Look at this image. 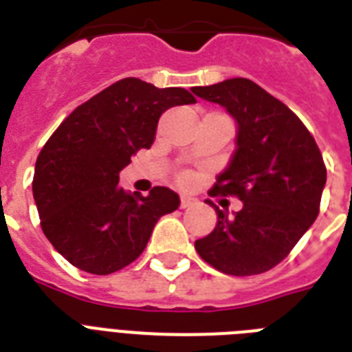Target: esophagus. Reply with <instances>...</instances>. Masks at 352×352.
Segmentation results:
<instances>
[{"label": "esophagus", "mask_w": 352, "mask_h": 352, "mask_svg": "<svg viewBox=\"0 0 352 352\" xmlns=\"http://www.w3.org/2000/svg\"><path fill=\"white\" fill-rule=\"evenodd\" d=\"M195 203H197V199L188 197V195H182L181 197V208H190V206H193Z\"/></svg>", "instance_id": "esophagus-1"}]
</instances>
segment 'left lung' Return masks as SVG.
<instances>
[{"label": "left lung", "instance_id": "1", "mask_svg": "<svg viewBox=\"0 0 352 352\" xmlns=\"http://www.w3.org/2000/svg\"><path fill=\"white\" fill-rule=\"evenodd\" d=\"M193 95L219 104L235 120V149L212 193L237 195L239 212L219 210L217 225L195 241L221 272L254 276L276 267L316 221L327 170L303 122L248 78H230Z\"/></svg>", "mask_w": 352, "mask_h": 352}]
</instances>
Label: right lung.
Returning <instances> with one entry per match:
<instances>
[{"label":"right lung","instance_id":"add662e5","mask_svg":"<svg viewBox=\"0 0 352 352\" xmlns=\"http://www.w3.org/2000/svg\"><path fill=\"white\" fill-rule=\"evenodd\" d=\"M195 104L182 87L159 89L138 78L117 84L78 106L38 155L32 195L41 230L71 265L96 276L127 267L148 245L157 221L179 208L173 190L144 197L118 186V173L153 144L160 115Z\"/></svg>","mask_w":352,"mask_h":352}]
</instances>
